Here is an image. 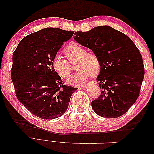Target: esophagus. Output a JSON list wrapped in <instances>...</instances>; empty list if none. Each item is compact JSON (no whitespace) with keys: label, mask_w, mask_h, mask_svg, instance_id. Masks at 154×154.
<instances>
[{"label":"esophagus","mask_w":154,"mask_h":154,"mask_svg":"<svg viewBox=\"0 0 154 154\" xmlns=\"http://www.w3.org/2000/svg\"><path fill=\"white\" fill-rule=\"evenodd\" d=\"M88 83H91V84L96 85V84H97V82H96V81H92V82H88ZM87 85H88V84H86V85H83V86H82V87H86L87 86Z\"/></svg>","instance_id":"34e87169"}]
</instances>
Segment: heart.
I'll use <instances>...</instances> for the list:
<instances>
[{
	"label": "heart",
	"mask_w": 154,
	"mask_h": 154,
	"mask_svg": "<svg viewBox=\"0 0 154 154\" xmlns=\"http://www.w3.org/2000/svg\"><path fill=\"white\" fill-rule=\"evenodd\" d=\"M65 54L71 63L77 62L75 69L78 72L67 80L68 84L79 86L84 83L92 75H96L100 71L101 62L94 53H87V49L76 43L69 44L64 49ZM53 67L62 78H67L71 73V67L67 60L57 54L53 60Z\"/></svg>",
	"instance_id": "b5f03b06"
}]
</instances>
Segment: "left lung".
<instances>
[{"label":"left lung","mask_w":154,"mask_h":154,"mask_svg":"<svg viewBox=\"0 0 154 154\" xmlns=\"http://www.w3.org/2000/svg\"><path fill=\"white\" fill-rule=\"evenodd\" d=\"M74 39L100 60L96 81L102 91L92 101V109L106 118L123 115L138 98L144 75L143 58L136 45L128 36L109 26L77 31Z\"/></svg>","instance_id":"1"}]
</instances>
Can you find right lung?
Here are the masks:
<instances>
[{"instance_id":"right-lung-1","label":"right lung","mask_w":154,"mask_h":154,"mask_svg":"<svg viewBox=\"0 0 154 154\" xmlns=\"http://www.w3.org/2000/svg\"><path fill=\"white\" fill-rule=\"evenodd\" d=\"M74 31L47 27L25 36L13 54L11 80L17 99L40 118L60 117L77 88L63 85L53 60Z\"/></svg>"}]
</instances>
